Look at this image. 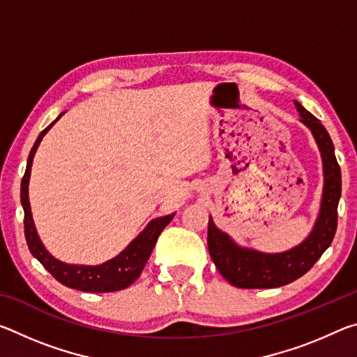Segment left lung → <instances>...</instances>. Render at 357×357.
Masks as SVG:
<instances>
[{"instance_id": "left-lung-1", "label": "left lung", "mask_w": 357, "mask_h": 357, "mask_svg": "<svg viewBox=\"0 0 357 357\" xmlns=\"http://www.w3.org/2000/svg\"><path fill=\"white\" fill-rule=\"evenodd\" d=\"M301 123L312 132L323 162V195L312 231L302 243L285 252L264 253L234 243L231 236L208 223V249L215 268L233 287L277 288L304 275L331 245L337 229V206L342 195V173L337 164L334 144L324 126L294 100Z\"/></svg>"}]
</instances>
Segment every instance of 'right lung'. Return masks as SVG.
Instances as JSON below:
<instances>
[{
    "label": "right lung",
    "mask_w": 357,
    "mask_h": 357,
    "mask_svg": "<svg viewBox=\"0 0 357 357\" xmlns=\"http://www.w3.org/2000/svg\"><path fill=\"white\" fill-rule=\"evenodd\" d=\"M63 116V113L53 121V123L40 132L38 140H36L31 153L28 155L26 162V172L25 176L22 179V190H20V200L23 211H25V238L26 244L29 247V252L33 253L34 258L39 259V263L50 273L55 279L63 283V285L80 289V291L86 293H110V291H119V289L128 288L132 285L138 277H140L142 271L146 264L148 258L151 257L154 245L157 243V238L162 233L168 223L173 220L176 213L168 214L164 217H157V219L151 220L143 231L138 236L130 241V244L126 249L118 253L116 257L108 259V261L96 266L88 264H69L63 263L52 255L50 252L45 249L42 241L36 229L33 214H31V204H29L28 197V185H29V176H31V167L36 151H38L42 138L48 130L53 128V124Z\"/></svg>",
    "instance_id": "right-lung-1"
}]
</instances>
